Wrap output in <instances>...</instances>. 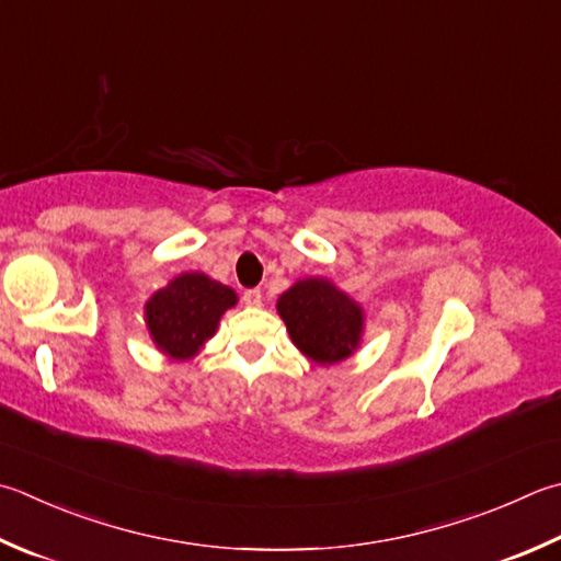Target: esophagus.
Instances as JSON below:
<instances>
[{
    "label": "esophagus",
    "instance_id": "obj_1",
    "mask_svg": "<svg viewBox=\"0 0 561 561\" xmlns=\"http://www.w3.org/2000/svg\"><path fill=\"white\" fill-rule=\"evenodd\" d=\"M261 300H263V295H261L259 288H251V290L244 293V302L249 305V308H259Z\"/></svg>",
    "mask_w": 561,
    "mask_h": 561
}]
</instances>
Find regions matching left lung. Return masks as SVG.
<instances>
[{
	"mask_svg": "<svg viewBox=\"0 0 561 561\" xmlns=\"http://www.w3.org/2000/svg\"><path fill=\"white\" fill-rule=\"evenodd\" d=\"M276 308L293 344L314 364H340L362 344V305L327 278L298 280Z\"/></svg>",
	"mask_w": 561,
	"mask_h": 561,
	"instance_id": "left-lung-1",
	"label": "left lung"
}]
</instances>
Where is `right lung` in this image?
Wrapping results in <instances>:
<instances>
[{"label": "right lung", "instance_id": "add662e5", "mask_svg": "<svg viewBox=\"0 0 561 561\" xmlns=\"http://www.w3.org/2000/svg\"><path fill=\"white\" fill-rule=\"evenodd\" d=\"M237 305L229 285L205 273H181L146 302V327L153 344L173 362L193 358L215 336L219 317Z\"/></svg>", "mask_w": 561, "mask_h": 561}]
</instances>
